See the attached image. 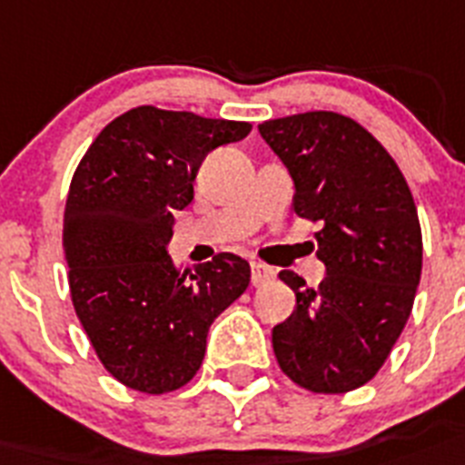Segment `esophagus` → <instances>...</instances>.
Returning a JSON list of instances; mask_svg holds the SVG:
<instances>
[{"label": "esophagus", "instance_id": "34e87169", "mask_svg": "<svg viewBox=\"0 0 465 465\" xmlns=\"http://www.w3.org/2000/svg\"><path fill=\"white\" fill-rule=\"evenodd\" d=\"M274 276H276V272L272 267H267V264H260V262L251 264L252 286H264V283H269V281L274 279Z\"/></svg>", "mask_w": 465, "mask_h": 465}]
</instances>
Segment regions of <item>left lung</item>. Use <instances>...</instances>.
Masks as SVG:
<instances>
[{
  "mask_svg": "<svg viewBox=\"0 0 465 465\" xmlns=\"http://www.w3.org/2000/svg\"><path fill=\"white\" fill-rule=\"evenodd\" d=\"M260 134L288 167L292 210L319 222V288L283 269L295 310L272 331L276 361L310 392L361 388L407 326L423 264L419 213L407 179L352 118L310 111L267 120Z\"/></svg>",
  "mask_w": 465,
  "mask_h": 465,
  "instance_id": "obj_1",
  "label": "left lung"
}]
</instances>
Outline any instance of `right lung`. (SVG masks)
I'll use <instances>...</instances> for the list:
<instances>
[{
    "label": "right lung",
    "mask_w": 465,
    "mask_h": 465,
    "mask_svg": "<svg viewBox=\"0 0 465 465\" xmlns=\"http://www.w3.org/2000/svg\"><path fill=\"white\" fill-rule=\"evenodd\" d=\"M252 130L239 120L139 106L108 123L80 160L64 214L73 307L115 381L146 395L186 385L208 329L251 283L233 252L177 269L174 213L193 201L205 155Z\"/></svg>",
    "instance_id": "right-lung-1"
}]
</instances>
